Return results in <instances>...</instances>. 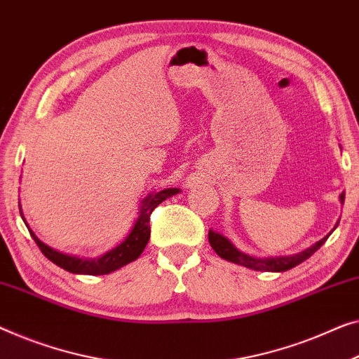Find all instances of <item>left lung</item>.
<instances>
[{
    "instance_id": "8db88e82",
    "label": "left lung",
    "mask_w": 359,
    "mask_h": 359,
    "mask_svg": "<svg viewBox=\"0 0 359 359\" xmlns=\"http://www.w3.org/2000/svg\"><path fill=\"white\" fill-rule=\"evenodd\" d=\"M340 202L341 204L345 202V192H341L340 194ZM337 226H339V222H337L334 230ZM330 233L327 236L322 238V240H319L318 243H314L311 248L304 249V251L293 254V256H282V257H264V259L252 257V256H249V254L241 252L240 249H236L231 244V241L226 240V238L220 235V233L212 231V230L209 231V243H210L212 249H214V251L222 259H225V261L240 264V266L252 269V270H261V272H285V270L293 269L298 266V264L304 262L306 259H309L311 256H313V254L318 251L322 244L327 241V238L330 236Z\"/></svg>"
}]
</instances>
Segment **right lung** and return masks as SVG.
Here are the masks:
<instances>
[{
    "label": "right lung",
    "mask_w": 359,
    "mask_h": 359,
    "mask_svg": "<svg viewBox=\"0 0 359 359\" xmlns=\"http://www.w3.org/2000/svg\"><path fill=\"white\" fill-rule=\"evenodd\" d=\"M178 192L180 189L170 188L160 192H150L149 196H145L141 202V207H139L137 220L133 225V230L126 236V240H124L121 244H118L115 249H111V251L105 252L103 256L97 259H84V257L69 256V254L56 251V249L46 246L45 243H41L39 238L35 236V233L32 230L29 231H30V236L34 238V241L37 243L40 251L43 252V256L48 257L50 261L56 264L58 267L65 269L71 273L105 275V273L115 272V270L121 269L129 262L136 261V259L141 256L150 238V225H149L150 214H152L154 209L158 204H162L163 201H167L171 196L178 194ZM20 215H22V212H20ZM25 225H27V223H25Z\"/></svg>",
    "instance_id": "1"
}]
</instances>
